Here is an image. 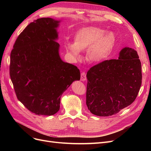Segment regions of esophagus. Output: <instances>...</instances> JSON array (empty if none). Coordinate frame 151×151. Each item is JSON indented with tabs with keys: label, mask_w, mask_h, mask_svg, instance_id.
I'll return each mask as SVG.
<instances>
[{
	"label": "esophagus",
	"mask_w": 151,
	"mask_h": 151,
	"mask_svg": "<svg viewBox=\"0 0 151 151\" xmlns=\"http://www.w3.org/2000/svg\"><path fill=\"white\" fill-rule=\"evenodd\" d=\"M86 80V74L84 72H83L81 73V81H85Z\"/></svg>",
	"instance_id": "esophagus-1"
}]
</instances>
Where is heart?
I'll list each match as a JSON object with an SVG mask.
<instances>
[{
    "label": "heart",
    "instance_id": "b5f03b06",
    "mask_svg": "<svg viewBox=\"0 0 151 151\" xmlns=\"http://www.w3.org/2000/svg\"><path fill=\"white\" fill-rule=\"evenodd\" d=\"M74 42L66 43L68 53L75 59L80 57V51L87 50V58L93 63L104 61L110 55L116 43V36L112 32L94 26L85 27L77 31Z\"/></svg>",
    "mask_w": 151,
    "mask_h": 151
}]
</instances>
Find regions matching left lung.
Listing matches in <instances>:
<instances>
[{
  "label": "left lung",
  "mask_w": 151,
  "mask_h": 151,
  "mask_svg": "<svg viewBox=\"0 0 151 151\" xmlns=\"http://www.w3.org/2000/svg\"><path fill=\"white\" fill-rule=\"evenodd\" d=\"M86 104L99 116L115 115L137 96L142 84L141 63L137 51L125 47L118 59L105 60L87 72Z\"/></svg>",
  "instance_id": "left-lung-1"
}]
</instances>
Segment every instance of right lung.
<instances>
[{"mask_svg": "<svg viewBox=\"0 0 151 151\" xmlns=\"http://www.w3.org/2000/svg\"><path fill=\"white\" fill-rule=\"evenodd\" d=\"M60 20L40 18L19 35L11 53L10 76L19 101L38 115L50 116L60 109L62 94L80 70L59 55L57 28Z\"/></svg>", "mask_w": 151, "mask_h": 151, "instance_id": "add662e5", "label": "right lung"}]
</instances>
